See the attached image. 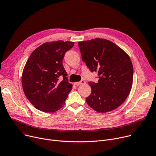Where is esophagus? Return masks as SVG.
<instances>
[{
	"label": "esophagus",
	"instance_id": "obj_1",
	"mask_svg": "<svg viewBox=\"0 0 156 156\" xmlns=\"http://www.w3.org/2000/svg\"><path fill=\"white\" fill-rule=\"evenodd\" d=\"M85 83H86V81L83 80H82L80 82H74V84L77 85V86L81 85V84H85Z\"/></svg>",
	"mask_w": 156,
	"mask_h": 156
}]
</instances>
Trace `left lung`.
<instances>
[{"mask_svg": "<svg viewBox=\"0 0 156 156\" xmlns=\"http://www.w3.org/2000/svg\"><path fill=\"white\" fill-rule=\"evenodd\" d=\"M82 60L98 74L97 83L89 82L87 104L98 112L112 111L127 98L133 86V66L128 54L109 40L96 38L79 42Z\"/></svg>", "mask_w": 156, "mask_h": 156, "instance_id": "obj_1", "label": "left lung"}]
</instances>
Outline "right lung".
<instances>
[{
  "label": "right lung",
  "mask_w": 156,
  "mask_h": 156,
  "mask_svg": "<svg viewBox=\"0 0 156 156\" xmlns=\"http://www.w3.org/2000/svg\"><path fill=\"white\" fill-rule=\"evenodd\" d=\"M74 42H45L30 54L23 69L22 86L27 99L39 111L54 112L64 106L73 85L62 65L66 52ZM62 75L63 79L59 80Z\"/></svg>",
  "instance_id": "1"
}]
</instances>
